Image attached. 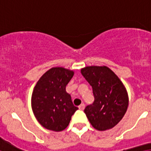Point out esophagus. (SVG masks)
<instances>
[{
  "instance_id": "34e87169",
  "label": "esophagus",
  "mask_w": 151,
  "mask_h": 151,
  "mask_svg": "<svg viewBox=\"0 0 151 151\" xmlns=\"http://www.w3.org/2000/svg\"><path fill=\"white\" fill-rule=\"evenodd\" d=\"M84 107H85V105H84V104H81V105L79 106V109H81V110H83L84 109Z\"/></svg>"
}]
</instances>
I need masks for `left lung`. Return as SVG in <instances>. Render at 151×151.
I'll list each match as a JSON object with an SVG mask.
<instances>
[{
	"mask_svg": "<svg viewBox=\"0 0 151 151\" xmlns=\"http://www.w3.org/2000/svg\"><path fill=\"white\" fill-rule=\"evenodd\" d=\"M81 74L91 86L94 97V102L84 109L90 123L99 131L113 128L128 109V93L124 84L106 66L83 68Z\"/></svg>",
	"mask_w": 151,
	"mask_h": 151,
	"instance_id": "8db88e82",
	"label": "left lung"
}]
</instances>
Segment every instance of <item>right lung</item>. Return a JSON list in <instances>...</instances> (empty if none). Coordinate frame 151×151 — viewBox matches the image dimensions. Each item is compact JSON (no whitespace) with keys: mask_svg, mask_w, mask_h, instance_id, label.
<instances>
[{"mask_svg":"<svg viewBox=\"0 0 151 151\" xmlns=\"http://www.w3.org/2000/svg\"><path fill=\"white\" fill-rule=\"evenodd\" d=\"M74 72L64 68H52L41 77L34 88L32 110L42 126L60 132L69 124L72 116L78 109L66 92V86Z\"/></svg>","mask_w":151,"mask_h":151,"instance_id":"right-lung-1","label":"right lung"}]
</instances>
